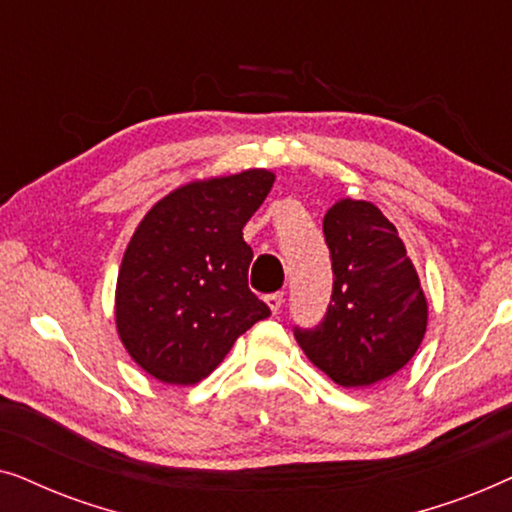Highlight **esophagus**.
Masks as SVG:
<instances>
[{
	"instance_id": "34e87169",
	"label": "esophagus",
	"mask_w": 512,
	"mask_h": 512,
	"mask_svg": "<svg viewBox=\"0 0 512 512\" xmlns=\"http://www.w3.org/2000/svg\"><path fill=\"white\" fill-rule=\"evenodd\" d=\"M264 302H267L271 313H278V311H281V306H283V292H274V295H267V297H264Z\"/></svg>"
}]
</instances>
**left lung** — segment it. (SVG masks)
I'll use <instances>...</instances> for the list:
<instances>
[{"label":"left lung","instance_id":"8db88e82","mask_svg":"<svg viewBox=\"0 0 512 512\" xmlns=\"http://www.w3.org/2000/svg\"><path fill=\"white\" fill-rule=\"evenodd\" d=\"M332 302L316 330H295L304 356L344 388L384 381L424 342L428 302L398 229L370 201L342 196L323 217Z\"/></svg>","mask_w":512,"mask_h":512}]
</instances>
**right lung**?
I'll return each instance as SVG.
<instances>
[{"mask_svg":"<svg viewBox=\"0 0 512 512\" xmlns=\"http://www.w3.org/2000/svg\"><path fill=\"white\" fill-rule=\"evenodd\" d=\"M276 175L248 168L192 180L156 201L133 231L114 290L117 335L149 377L206 379L269 306L248 288L243 227Z\"/></svg>","mask_w":512,"mask_h":512,"instance_id":"add662e5","label":"right lung"}]
</instances>
